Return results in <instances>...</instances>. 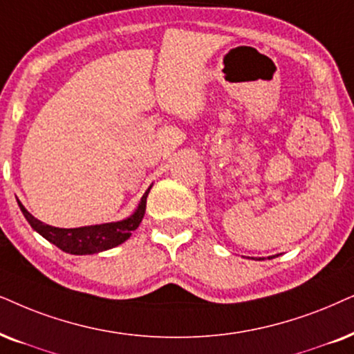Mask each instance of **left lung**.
<instances>
[{
    "instance_id": "obj_1",
    "label": "left lung",
    "mask_w": 354,
    "mask_h": 354,
    "mask_svg": "<svg viewBox=\"0 0 354 354\" xmlns=\"http://www.w3.org/2000/svg\"><path fill=\"white\" fill-rule=\"evenodd\" d=\"M268 259H272V257H268Z\"/></svg>"
}]
</instances>
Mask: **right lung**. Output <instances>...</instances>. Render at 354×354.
Here are the masks:
<instances>
[{
	"instance_id": "right-lung-1",
	"label": "right lung",
	"mask_w": 354,
	"mask_h": 354,
	"mask_svg": "<svg viewBox=\"0 0 354 354\" xmlns=\"http://www.w3.org/2000/svg\"><path fill=\"white\" fill-rule=\"evenodd\" d=\"M151 187L141 196L140 203H138L136 209L133 211V214H130V216L122 219V221L94 224V226L71 229L50 226V224H45L32 216L21 201H17V203H19L22 214L29 221L32 229L39 232L44 239H47L48 242H52L53 245H57L58 249H62L63 252L71 255H93L99 254V252L113 249V247L123 244L127 239H130L131 232L140 226L141 219L145 216L146 198H148Z\"/></svg>"
}]
</instances>
